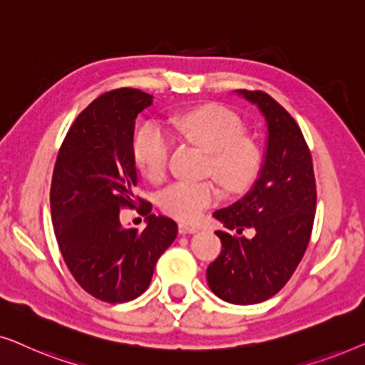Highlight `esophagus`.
Instances as JSON below:
<instances>
[{
  "label": "esophagus",
  "mask_w": 365,
  "mask_h": 365,
  "mask_svg": "<svg viewBox=\"0 0 365 365\" xmlns=\"http://www.w3.org/2000/svg\"><path fill=\"white\" fill-rule=\"evenodd\" d=\"M199 229L196 227V226H191V224H186V222H181L179 224V234H194V232H197Z\"/></svg>",
  "instance_id": "obj_1"
}]
</instances>
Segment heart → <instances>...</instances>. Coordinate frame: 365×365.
<instances>
[{"instance_id":"obj_1","label":"heart","mask_w":365,"mask_h":365,"mask_svg":"<svg viewBox=\"0 0 365 365\" xmlns=\"http://www.w3.org/2000/svg\"><path fill=\"white\" fill-rule=\"evenodd\" d=\"M171 124L204 151L211 153L214 176L231 191L244 189L256 176L261 153L251 138L242 136L237 116L217 104H206L191 111L176 114ZM173 138L158 123H146L133 143L134 163L149 181H161L166 174ZM219 199L212 182L176 181L159 194V206L169 216L181 221H194L204 209Z\"/></svg>"}]
</instances>
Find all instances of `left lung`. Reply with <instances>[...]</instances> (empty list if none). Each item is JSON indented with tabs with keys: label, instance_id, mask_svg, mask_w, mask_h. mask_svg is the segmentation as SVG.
<instances>
[{
	"label": "left lung",
	"instance_id": "1",
	"mask_svg": "<svg viewBox=\"0 0 365 365\" xmlns=\"http://www.w3.org/2000/svg\"><path fill=\"white\" fill-rule=\"evenodd\" d=\"M234 94L254 104L266 123V151L257 179L231 206L212 214L222 251L206 277L222 301L249 306L267 301L286 286L306 252L316 212L312 158L291 114L262 91ZM251 228L255 236H240Z\"/></svg>",
	"mask_w": 365,
	"mask_h": 365
}]
</instances>
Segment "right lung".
Returning <instances> with one entry per match:
<instances>
[{"mask_svg": "<svg viewBox=\"0 0 365 365\" xmlns=\"http://www.w3.org/2000/svg\"><path fill=\"white\" fill-rule=\"evenodd\" d=\"M139 89L109 91L76 118L59 149L51 182V216L59 251L84 291L104 302H128L146 291L178 224L149 214L146 227L123 226L119 211L134 196L138 114L153 104ZM151 212V204H144Z\"/></svg>", "mask_w": 365, "mask_h": 365, "instance_id": "right-lung-1", "label": "right lung"}]
</instances>
